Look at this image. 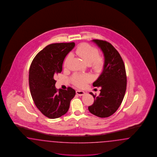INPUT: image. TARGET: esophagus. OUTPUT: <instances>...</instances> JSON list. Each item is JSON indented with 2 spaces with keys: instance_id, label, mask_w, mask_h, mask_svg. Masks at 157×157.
<instances>
[{
  "instance_id": "obj_1",
  "label": "esophagus",
  "mask_w": 157,
  "mask_h": 157,
  "mask_svg": "<svg viewBox=\"0 0 157 157\" xmlns=\"http://www.w3.org/2000/svg\"><path fill=\"white\" fill-rule=\"evenodd\" d=\"M76 94H78V95H79V96H83V95H84V94H85V92H83V91H82V90H78L76 91Z\"/></svg>"
}]
</instances>
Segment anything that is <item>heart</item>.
<instances>
[{
    "label": "heart",
    "instance_id": "obj_1",
    "mask_svg": "<svg viewBox=\"0 0 157 157\" xmlns=\"http://www.w3.org/2000/svg\"><path fill=\"white\" fill-rule=\"evenodd\" d=\"M75 53L82 58L89 65L90 68L96 73H101L105 68V59L100 56L99 50L88 43H82L79 45L75 50ZM71 54H68L64 60V66H67ZM92 78L89 74H82L75 73L71 77L72 83L77 87L83 88L88 82L91 81Z\"/></svg>",
    "mask_w": 157,
    "mask_h": 157
}]
</instances>
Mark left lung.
<instances>
[{"label":"left lung","mask_w":157,"mask_h":157,"mask_svg":"<svg viewBox=\"0 0 157 157\" xmlns=\"http://www.w3.org/2000/svg\"><path fill=\"white\" fill-rule=\"evenodd\" d=\"M103 51L105 66L101 74L94 82V87H101L99 96L94 98L89 111L101 118L108 117L115 113L122 103L127 87L125 65L119 52L110 43L101 40H93Z\"/></svg>","instance_id":"left-lung-1"}]
</instances>
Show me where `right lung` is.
Masks as SVG:
<instances>
[{"label":"right lung","instance_id":"right-lung-1","mask_svg":"<svg viewBox=\"0 0 157 157\" xmlns=\"http://www.w3.org/2000/svg\"><path fill=\"white\" fill-rule=\"evenodd\" d=\"M74 43H54L40 51L32 61L29 82L33 100L38 109L50 119L60 117L69 109L75 90L57 89L54 77L61 73L66 56L75 47Z\"/></svg>","mask_w":157,"mask_h":157}]
</instances>
